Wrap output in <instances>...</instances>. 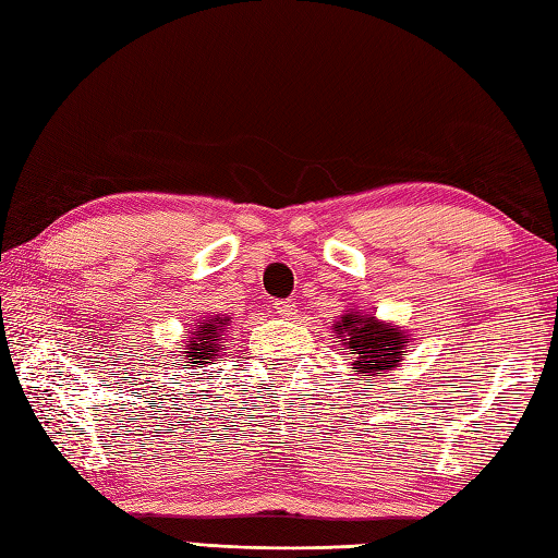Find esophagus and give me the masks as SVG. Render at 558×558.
<instances>
[{
    "mask_svg": "<svg viewBox=\"0 0 558 558\" xmlns=\"http://www.w3.org/2000/svg\"><path fill=\"white\" fill-rule=\"evenodd\" d=\"M275 311L287 317V320H291V317H295V313H299V305H295L293 301H275Z\"/></svg>",
    "mask_w": 558,
    "mask_h": 558,
    "instance_id": "1",
    "label": "esophagus"
}]
</instances>
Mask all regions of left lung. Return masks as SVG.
Here are the masks:
<instances>
[{
    "instance_id": "1",
    "label": "left lung",
    "mask_w": 558,
    "mask_h": 558,
    "mask_svg": "<svg viewBox=\"0 0 558 558\" xmlns=\"http://www.w3.org/2000/svg\"><path fill=\"white\" fill-rule=\"evenodd\" d=\"M335 335L349 354H354V373L359 375H378L390 373L402 366L407 356V347L412 342L407 329L395 323L378 320L371 313H363L351 305L342 317L332 325Z\"/></svg>"
}]
</instances>
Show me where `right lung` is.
<instances>
[{
  "label": "right lung",
  "instance_id": "obj_1",
  "mask_svg": "<svg viewBox=\"0 0 558 558\" xmlns=\"http://www.w3.org/2000/svg\"><path fill=\"white\" fill-rule=\"evenodd\" d=\"M229 329H231V317L209 315L204 317V320H199L195 329L190 332L187 342H183L185 351H180L185 366L204 368L209 366L211 361L219 359L221 351H226V335H229Z\"/></svg>",
  "mask_w": 558,
  "mask_h": 558
}]
</instances>
